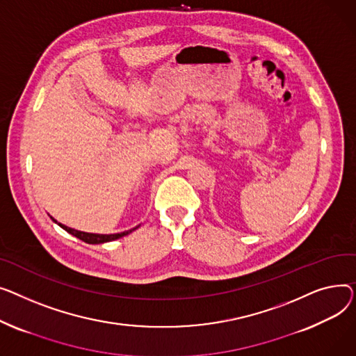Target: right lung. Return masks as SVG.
<instances>
[{"mask_svg": "<svg viewBox=\"0 0 356 356\" xmlns=\"http://www.w3.org/2000/svg\"><path fill=\"white\" fill-rule=\"evenodd\" d=\"M54 222H57L54 218H51ZM63 229H66L67 233H70L72 236L83 240L88 244H102V243H108V241H113V240H118L123 236H128L129 233H132L134 229H136L138 227L132 228V229H128V232H123V233H118V234H92V233H85V232H79V229H74V228H70V227H66L63 225L60 222H57Z\"/></svg>", "mask_w": 356, "mask_h": 356, "instance_id": "add662e5", "label": "right lung"}]
</instances>
